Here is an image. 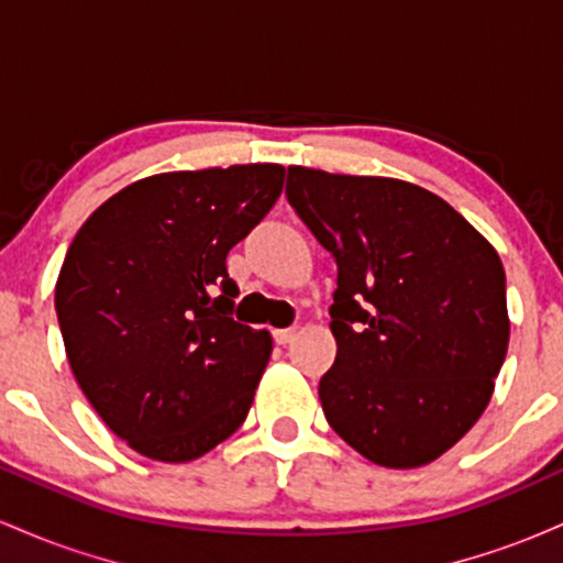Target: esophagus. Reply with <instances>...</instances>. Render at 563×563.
<instances>
[{"instance_id":"1","label":"esophagus","mask_w":563,"mask_h":563,"mask_svg":"<svg viewBox=\"0 0 563 563\" xmlns=\"http://www.w3.org/2000/svg\"><path fill=\"white\" fill-rule=\"evenodd\" d=\"M273 335H275V344L286 346L296 339V328H283V331H273Z\"/></svg>"}]
</instances>
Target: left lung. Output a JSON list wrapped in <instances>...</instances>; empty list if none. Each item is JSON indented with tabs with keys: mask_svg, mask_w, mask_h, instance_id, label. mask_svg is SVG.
Listing matches in <instances>:
<instances>
[{
	"mask_svg": "<svg viewBox=\"0 0 563 563\" xmlns=\"http://www.w3.org/2000/svg\"><path fill=\"white\" fill-rule=\"evenodd\" d=\"M288 203L339 264L320 402L386 468L437 461L479 421L508 352L493 243L423 187L288 166Z\"/></svg>",
	"mask_w": 563,
	"mask_h": 563,
	"instance_id": "1",
	"label": "left lung"
}]
</instances>
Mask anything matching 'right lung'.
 <instances>
[{"label":"right lung","mask_w":563,"mask_h":563,"mask_svg":"<svg viewBox=\"0 0 563 563\" xmlns=\"http://www.w3.org/2000/svg\"><path fill=\"white\" fill-rule=\"evenodd\" d=\"M280 164L166 172L108 198L55 286L68 365L140 455L187 463L241 429L273 335L230 318V249L283 192Z\"/></svg>","instance_id":"right-lung-1"}]
</instances>
